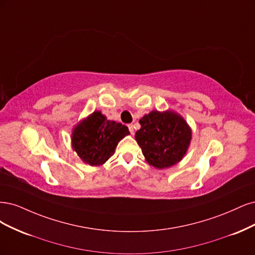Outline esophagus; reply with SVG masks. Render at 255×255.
Segmentation results:
<instances>
[{
	"label": "esophagus",
	"mask_w": 255,
	"mask_h": 255,
	"mask_svg": "<svg viewBox=\"0 0 255 255\" xmlns=\"http://www.w3.org/2000/svg\"><path fill=\"white\" fill-rule=\"evenodd\" d=\"M128 128H129L130 133L133 134V133H134V126H133L132 124H130V125H128Z\"/></svg>",
	"instance_id": "34e87169"
}]
</instances>
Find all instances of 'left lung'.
Masks as SVG:
<instances>
[{
  "mask_svg": "<svg viewBox=\"0 0 255 255\" xmlns=\"http://www.w3.org/2000/svg\"><path fill=\"white\" fill-rule=\"evenodd\" d=\"M135 139L146 162L157 169L174 166L183 159L192 141V128L174 110H152L138 121Z\"/></svg>",
  "mask_w": 255,
  "mask_h": 255,
  "instance_id": "obj_1",
  "label": "left lung"
}]
</instances>
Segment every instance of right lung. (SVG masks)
Segmentation results:
<instances>
[{
	"instance_id": "add662e5",
	"label": "right lung",
	"mask_w": 255,
	"mask_h": 255,
	"mask_svg": "<svg viewBox=\"0 0 255 255\" xmlns=\"http://www.w3.org/2000/svg\"><path fill=\"white\" fill-rule=\"evenodd\" d=\"M128 134L125 125L107 120L101 111H94L73 127L72 148L84 163L102 166L112 157L121 139Z\"/></svg>"
}]
</instances>
